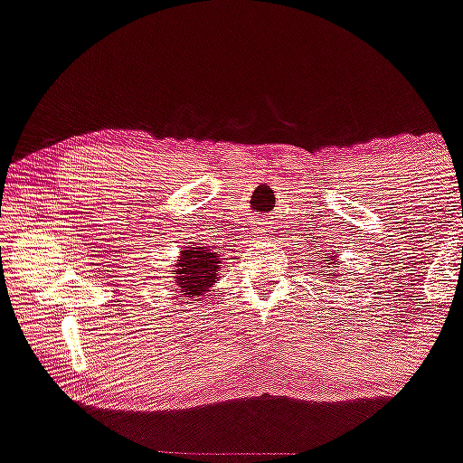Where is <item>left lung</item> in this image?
I'll return each instance as SVG.
<instances>
[{"instance_id": "1", "label": "left lung", "mask_w": 463, "mask_h": 463, "mask_svg": "<svg viewBox=\"0 0 463 463\" xmlns=\"http://www.w3.org/2000/svg\"><path fill=\"white\" fill-rule=\"evenodd\" d=\"M330 265L332 267H338V252H334V256H323V265H321V269H319V276H323V280H327V278L332 276L330 274Z\"/></svg>"}]
</instances>
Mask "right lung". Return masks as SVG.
<instances>
[{
	"label": "right lung",
	"instance_id": "1",
	"mask_svg": "<svg viewBox=\"0 0 463 463\" xmlns=\"http://www.w3.org/2000/svg\"><path fill=\"white\" fill-rule=\"evenodd\" d=\"M222 265H224L222 254L207 243H192V246L181 248L176 263L172 265V271H175L172 278H175L178 293L196 302V298H203L213 287V282H217Z\"/></svg>",
	"mask_w": 463,
	"mask_h": 463
}]
</instances>
